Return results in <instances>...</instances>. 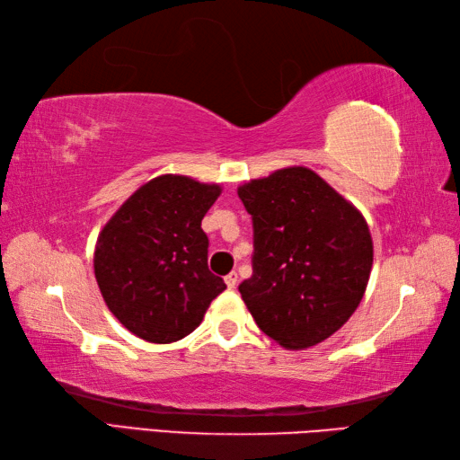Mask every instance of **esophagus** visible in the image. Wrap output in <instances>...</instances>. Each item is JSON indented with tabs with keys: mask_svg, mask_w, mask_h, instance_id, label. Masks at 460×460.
<instances>
[{
	"mask_svg": "<svg viewBox=\"0 0 460 460\" xmlns=\"http://www.w3.org/2000/svg\"><path fill=\"white\" fill-rule=\"evenodd\" d=\"M237 273L235 271H233V273H229L227 277H225V283H227V287H229V289H235V285H237Z\"/></svg>",
	"mask_w": 460,
	"mask_h": 460,
	"instance_id": "obj_1",
	"label": "esophagus"
}]
</instances>
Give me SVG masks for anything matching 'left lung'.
Here are the masks:
<instances>
[{
  "instance_id": "1",
  "label": "left lung",
  "mask_w": 460,
  "mask_h": 460,
  "mask_svg": "<svg viewBox=\"0 0 460 460\" xmlns=\"http://www.w3.org/2000/svg\"><path fill=\"white\" fill-rule=\"evenodd\" d=\"M253 217V275L239 293L259 329L285 349L329 339L361 303L373 267L365 217L307 167L237 189Z\"/></svg>"
}]
</instances>
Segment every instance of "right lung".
I'll use <instances>...</instances> for the list:
<instances>
[{"label":"right lung","mask_w":460,"mask_h":460,"mask_svg":"<svg viewBox=\"0 0 460 460\" xmlns=\"http://www.w3.org/2000/svg\"><path fill=\"white\" fill-rule=\"evenodd\" d=\"M221 185L159 175L141 185L97 237L99 291L121 325L149 343H175L199 327L225 291L207 267L205 213Z\"/></svg>","instance_id":"obj_1"}]
</instances>
